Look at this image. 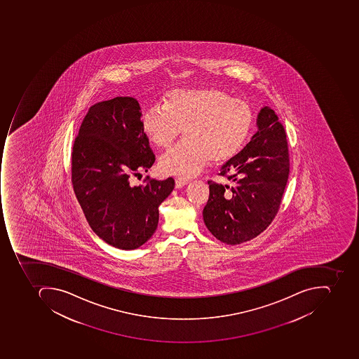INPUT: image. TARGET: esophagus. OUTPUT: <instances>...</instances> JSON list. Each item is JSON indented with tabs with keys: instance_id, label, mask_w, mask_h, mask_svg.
I'll use <instances>...</instances> for the list:
<instances>
[{
	"instance_id": "obj_1",
	"label": "esophagus",
	"mask_w": 359,
	"mask_h": 359,
	"mask_svg": "<svg viewBox=\"0 0 359 359\" xmlns=\"http://www.w3.org/2000/svg\"><path fill=\"white\" fill-rule=\"evenodd\" d=\"M175 183H176V189H180L182 188V187L187 186L188 184L189 181L184 180V179H176V181H175Z\"/></svg>"
}]
</instances>
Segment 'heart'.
I'll list each match as a JSON object with an SVG mask.
<instances>
[{
    "label": "heart",
    "mask_w": 359,
    "mask_h": 359,
    "mask_svg": "<svg viewBox=\"0 0 359 359\" xmlns=\"http://www.w3.org/2000/svg\"><path fill=\"white\" fill-rule=\"evenodd\" d=\"M252 107L233 99L217 88L179 89L170 92L163 104L142 112L140 126L157 147H170L184 132L186 140L159 159L165 175L188 179L209 163L231 161L243 149L254 128Z\"/></svg>",
    "instance_id": "obj_1"
}]
</instances>
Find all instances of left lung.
<instances>
[{
    "label": "left lung",
    "instance_id": "1",
    "mask_svg": "<svg viewBox=\"0 0 359 359\" xmlns=\"http://www.w3.org/2000/svg\"><path fill=\"white\" fill-rule=\"evenodd\" d=\"M258 132L222 167L227 183L209 181L206 227L221 242L242 244L258 236L279 211L290 172L287 135L275 111L260 109Z\"/></svg>",
    "mask_w": 359,
    "mask_h": 359
}]
</instances>
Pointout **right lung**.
I'll list each match as a JSON object with an SVG mask.
<instances>
[{"instance_id":"obj_1","label":"right lung","mask_w":359,"mask_h":359,"mask_svg":"<svg viewBox=\"0 0 359 359\" xmlns=\"http://www.w3.org/2000/svg\"><path fill=\"white\" fill-rule=\"evenodd\" d=\"M140 121L134 97L95 103L82 121L72 153V187L90 227L124 250H136L153 236L158 208L175 188L172 178L147 177L140 186L130 182L155 163Z\"/></svg>"}]
</instances>
